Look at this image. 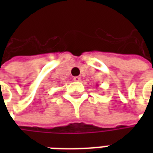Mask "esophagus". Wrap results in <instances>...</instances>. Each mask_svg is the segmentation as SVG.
<instances>
[{
    "instance_id": "obj_1",
    "label": "esophagus",
    "mask_w": 153,
    "mask_h": 153,
    "mask_svg": "<svg viewBox=\"0 0 153 153\" xmlns=\"http://www.w3.org/2000/svg\"><path fill=\"white\" fill-rule=\"evenodd\" d=\"M80 79H80V77L76 76L74 78V81H76V82H79V81H80Z\"/></svg>"
}]
</instances>
